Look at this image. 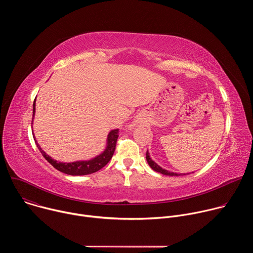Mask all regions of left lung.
I'll return each mask as SVG.
<instances>
[{
    "label": "left lung",
    "instance_id": "8db88e82",
    "mask_svg": "<svg viewBox=\"0 0 253 253\" xmlns=\"http://www.w3.org/2000/svg\"><path fill=\"white\" fill-rule=\"evenodd\" d=\"M146 160H147V162H148L149 166H150L154 171L159 172V173H161V174H163V175H169V176H180V175H185V174H178V173L170 172V171H168V170H166V169H163L162 167H160L157 163H155V162L150 158V155H149V152H148V151L146 152ZM187 174H188V173H187Z\"/></svg>",
    "mask_w": 253,
    "mask_h": 253
}]
</instances>
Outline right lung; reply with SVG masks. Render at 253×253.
<instances>
[{"label": "right lung", "mask_w": 253, "mask_h": 253, "mask_svg": "<svg viewBox=\"0 0 253 253\" xmlns=\"http://www.w3.org/2000/svg\"><path fill=\"white\" fill-rule=\"evenodd\" d=\"M35 110H36V99L33 103V120L35 116ZM32 120V124H33ZM119 136V129H114L110 131L107 137V146L106 149L99 155H97L95 158H92L90 160L86 161H75L71 163H64V162H58L54 160L52 157H50L38 144L37 140L35 138V135H33L34 140L36 142V145H37L38 149L44 156V158L57 170L68 174V175H87L94 172H97L101 168H103L108 162H109L114 154L115 148H116V142Z\"/></svg>", "instance_id": "1"}]
</instances>
